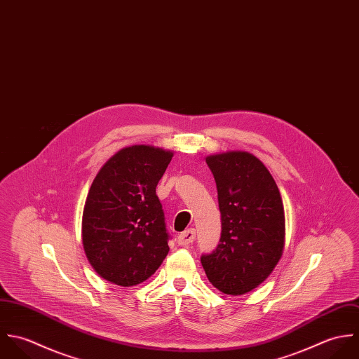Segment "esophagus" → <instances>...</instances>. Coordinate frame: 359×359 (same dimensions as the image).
I'll return each instance as SVG.
<instances>
[{"instance_id":"34e87169","label":"esophagus","mask_w":359,"mask_h":359,"mask_svg":"<svg viewBox=\"0 0 359 359\" xmlns=\"http://www.w3.org/2000/svg\"><path fill=\"white\" fill-rule=\"evenodd\" d=\"M194 240H196V230L194 229H189V230L180 233L179 237H177L179 245H183V247L191 244Z\"/></svg>"}]
</instances>
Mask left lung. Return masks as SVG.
Listing matches in <instances>:
<instances>
[{
  "label": "left lung",
  "instance_id": "8db88e82",
  "mask_svg": "<svg viewBox=\"0 0 359 359\" xmlns=\"http://www.w3.org/2000/svg\"><path fill=\"white\" fill-rule=\"evenodd\" d=\"M205 161L215 177L222 234L201 264L212 286L241 295L265 282L283 255L282 196L266 166L247 151L214 154Z\"/></svg>",
  "mask_w": 359,
  "mask_h": 359
}]
</instances>
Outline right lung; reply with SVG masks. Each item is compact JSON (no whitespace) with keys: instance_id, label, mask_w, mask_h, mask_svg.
Returning a JSON list of instances; mask_svg holds the SVG:
<instances>
[{"instance_id":"obj_1","label":"right lung","mask_w":359,"mask_h":359,"mask_svg":"<svg viewBox=\"0 0 359 359\" xmlns=\"http://www.w3.org/2000/svg\"><path fill=\"white\" fill-rule=\"evenodd\" d=\"M173 151L136 144L119 149L88 190L81 241L93 269L107 282L143 283L169 252L165 217L155 187Z\"/></svg>"}]
</instances>
